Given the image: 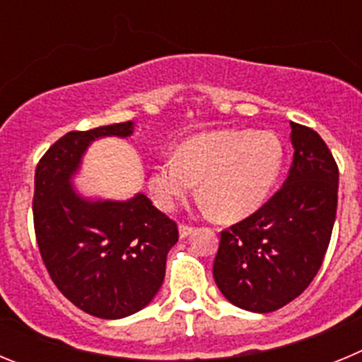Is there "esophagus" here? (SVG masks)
I'll list each match as a JSON object with an SVG mask.
<instances>
[{
	"mask_svg": "<svg viewBox=\"0 0 362 362\" xmlns=\"http://www.w3.org/2000/svg\"><path fill=\"white\" fill-rule=\"evenodd\" d=\"M194 226H190V225H187V223H181V225H179V235H181V238H188V235H190V233H194Z\"/></svg>",
	"mask_w": 362,
	"mask_h": 362,
	"instance_id": "esophagus-1",
	"label": "esophagus"
}]
</instances>
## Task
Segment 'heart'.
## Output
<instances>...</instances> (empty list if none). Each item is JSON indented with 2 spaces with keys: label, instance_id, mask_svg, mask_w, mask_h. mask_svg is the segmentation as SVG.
<instances>
[{
  "label": "heart",
  "instance_id": "b5f03b06",
  "mask_svg": "<svg viewBox=\"0 0 362 362\" xmlns=\"http://www.w3.org/2000/svg\"><path fill=\"white\" fill-rule=\"evenodd\" d=\"M283 166V143L272 132L217 130L192 137L175 158L153 166L148 187L159 209L172 210L199 183V196L221 219H241L267 201Z\"/></svg>",
  "mask_w": 362,
  "mask_h": 362
}]
</instances>
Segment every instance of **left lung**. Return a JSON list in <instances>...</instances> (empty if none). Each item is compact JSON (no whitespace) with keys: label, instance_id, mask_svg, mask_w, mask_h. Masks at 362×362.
Returning a JSON list of instances; mask_svg holds the SVG:
<instances>
[{"label":"left lung","instance_id":"8db88e82","mask_svg":"<svg viewBox=\"0 0 362 362\" xmlns=\"http://www.w3.org/2000/svg\"><path fill=\"white\" fill-rule=\"evenodd\" d=\"M290 127L288 177L261 209L221 232L214 259L217 288L248 312H276L305 292L334 230L337 163L315 130L299 123Z\"/></svg>","mask_w":362,"mask_h":362}]
</instances>
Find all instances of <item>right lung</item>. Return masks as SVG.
<instances>
[{
	"mask_svg": "<svg viewBox=\"0 0 362 362\" xmlns=\"http://www.w3.org/2000/svg\"><path fill=\"white\" fill-rule=\"evenodd\" d=\"M132 130V121L72 130L45 152L34 175L32 214L45 268L72 305L101 319L127 317L148 305L179 239L175 221L145 194L92 203L70 185L90 141Z\"/></svg>",
	"mask_w": 362,
	"mask_h": 362,
	"instance_id": "1",
	"label": "right lung"
}]
</instances>
